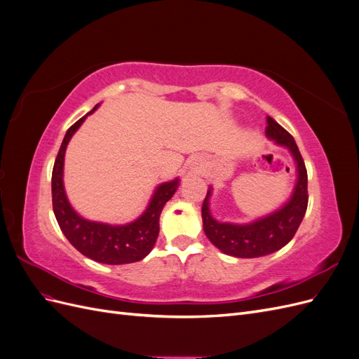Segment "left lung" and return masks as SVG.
Listing matches in <instances>:
<instances>
[{"instance_id": "obj_1", "label": "left lung", "mask_w": 359, "mask_h": 359, "mask_svg": "<svg viewBox=\"0 0 359 359\" xmlns=\"http://www.w3.org/2000/svg\"><path fill=\"white\" fill-rule=\"evenodd\" d=\"M265 133L277 145L286 147L292 153L298 172L297 186L293 189L290 199L280 210L248 224L217 222L210 211V187L202 205L203 231L208 240L224 255L235 257H260L274 253L292 240L306 215L309 203L307 169L295 139L271 116H266Z\"/></svg>"}]
</instances>
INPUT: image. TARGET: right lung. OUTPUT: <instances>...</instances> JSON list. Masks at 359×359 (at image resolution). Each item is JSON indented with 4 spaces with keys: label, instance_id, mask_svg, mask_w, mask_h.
<instances>
[{
    "label": "right lung",
    "instance_id": "right-lung-1",
    "mask_svg": "<svg viewBox=\"0 0 359 359\" xmlns=\"http://www.w3.org/2000/svg\"><path fill=\"white\" fill-rule=\"evenodd\" d=\"M99 106V104H97ZM91 112L78 119L62 139L61 148L55 158L52 170V206L53 214L57 217L60 229L66 235L70 244L83 256L90 257L95 262L107 265H123L142 260L153 250L158 236V220L163 206L175 194L180 180H173L160 184L156 189L153 198L149 201L148 208L137 220L127 224H106L99 222L86 220L76 212L66 196L62 182L64 154L69 140L76 130L81 127L85 118Z\"/></svg>",
    "mask_w": 359,
    "mask_h": 359
}]
</instances>
